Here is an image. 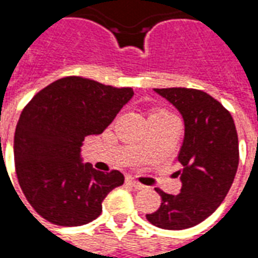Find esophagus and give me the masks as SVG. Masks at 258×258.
Returning a JSON list of instances; mask_svg holds the SVG:
<instances>
[{
  "label": "esophagus",
  "mask_w": 258,
  "mask_h": 258,
  "mask_svg": "<svg viewBox=\"0 0 258 258\" xmlns=\"http://www.w3.org/2000/svg\"><path fill=\"white\" fill-rule=\"evenodd\" d=\"M127 182H128L131 186H134L135 189H144V188H145V185H142L141 182H138V181H135L134 178H127Z\"/></svg>",
  "instance_id": "esophagus-1"
}]
</instances>
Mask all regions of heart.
Listing matches in <instances>:
<instances>
[{"instance_id": "obj_1", "label": "heart", "mask_w": 258, "mask_h": 258, "mask_svg": "<svg viewBox=\"0 0 258 258\" xmlns=\"http://www.w3.org/2000/svg\"><path fill=\"white\" fill-rule=\"evenodd\" d=\"M153 114H159V116H173V114H170L168 112H164V110H157Z\"/></svg>"}]
</instances>
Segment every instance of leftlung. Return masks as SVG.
Here are the masks:
<instances>
[{"mask_svg": "<svg viewBox=\"0 0 258 258\" xmlns=\"http://www.w3.org/2000/svg\"><path fill=\"white\" fill-rule=\"evenodd\" d=\"M184 118L185 133L177 171L182 182L178 195L160 189L162 205L148 221L163 229H186L211 216L225 199L239 164L238 133L225 107L203 91L155 88Z\"/></svg>", "mask_w": 258, "mask_h": 258, "instance_id": "left-lung-1", "label": "left lung"}]
</instances>
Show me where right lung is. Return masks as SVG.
<instances>
[{
    "label": "right lung",
    "instance_id": "1",
    "mask_svg": "<svg viewBox=\"0 0 258 258\" xmlns=\"http://www.w3.org/2000/svg\"><path fill=\"white\" fill-rule=\"evenodd\" d=\"M133 88L90 79L64 77L41 90L20 114L14 141L16 175L26 199L47 221L84 225L102 213V202L124 175L102 173L83 163L85 137L102 134Z\"/></svg>",
    "mask_w": 258,
    "mask_h": 258
}]
</instances>
